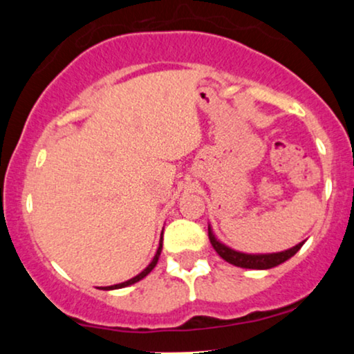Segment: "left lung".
<instances>
[{
    "instance_id": "1",
    "label": "left lung",
    "mask_w": 354,
    "mask_h": 354,
    "mask_svg": "<svg viewBox=\"0 0 354 354\" xmlns=\"http://www.w3.org/2000/svg\"><path fill=\"white\" fill-rule=\"evenodd\" d=\"M207 235H209V241H211L212 248L217 251V254H219L222 259H225L227 263L239 266V268H245V269H270V268H275V266L285 263V261L297 254V251L301 248L303 243H304V241H301V243L293 246V248L280 251V253L246 254V253H240V251L232 250V248H229V246H225L224 243H221V241L216 239V235L212 234L211 227H207Z\"/></svg>"
}]
</instances>
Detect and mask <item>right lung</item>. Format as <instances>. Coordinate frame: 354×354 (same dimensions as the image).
I'll use <instances>...</instances> for the list:
<instances>
[{
  "label": "right lung",
  "mask_w": 354,
  "mask_h": 354,
  "mask_svg": "<svg viewBox=\"0 0 354 354\" xmlns=\"http://www.w3.org/2000/svg\"><path fill=\"white\" fill-rule=\"evenodd\" d=\"M161 250H162V236H161V243H159V248H158V251H156V254H154V258H153V261L151 263L148 264V268L147 269H143L142 272H140L138 275H135L133 279H130V280H127V282H122V283H118V285H111V287H101L103 290H115V288H124V287H129V285H132V283H135V282H138V280H142L143 277H147V275L151 272V270L154 269V266L158 264V259H159V254H161Z\"/></svg>",
  "instance_id": "right-lung-1"
}]
</instances>
